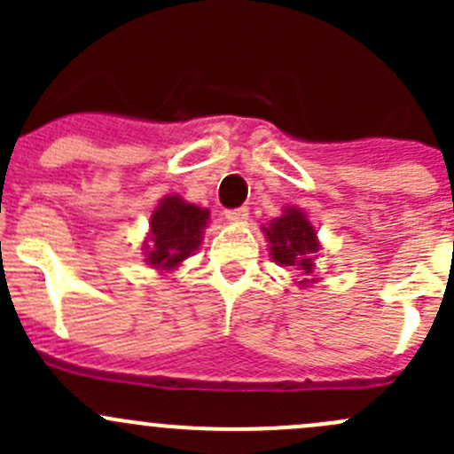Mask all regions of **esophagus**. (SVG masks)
Listing matches in <instances>:
<instances>
[{
  "label": "esophagus",
  "instance_id": "esophagus-1",
  "mask_svg": "<svg viewBox=\"0 0 454 454\" xmlns=\"http://www.w3.org/2000/svg\"><path fill=\"white\" fill-rule=\"evenodd\" d=\"M248 215H250L248 206H239V208L226 210V213H223V217H226L228 222H246V219H248Z\"/></svg>",
  "mask_w": 454,
  "mask_h": 454
}]
</instances>
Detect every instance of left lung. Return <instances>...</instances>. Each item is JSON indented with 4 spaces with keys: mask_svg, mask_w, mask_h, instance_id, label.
Masks as SVG:
<instances>
[{
    "mask_svg": "<svg viewBox=\"0 0 454 454\" xmlns=\"http://www.w3.org/2000/svg\"><path fill=\"white\" fill-rule=\"evenodd\" d=\"M265 239L270 241V254L283 268H292L303 277L301 286L312 281L316 268V253L320 250L316 231L308 215L301 208L283 210L281 217H274L270 226L265 228Z\"/></svg>",
    "mask_w": 454,
    "mask_h": 454,
    "instance_id": "left-lung-1",
    "label": "left lung"
}]
</instances>
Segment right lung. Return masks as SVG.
Instances as JSON below:
<instances>
[{"instance_id": "1", "label": "right lung", "mask_w": 454, "mask_h": 454, "mask_svg": "<svg viewBox=\"0 0 454 454\" xmlns=\"http://www.w3.org/2000/svg\"><path fill=\"white\" fill-rule=\"evenodd\" d=\"M208 208L189 204L180 195L160 200L149 222V237L145 241L146 265L162 272H173L184 259L200 248Z\"/></svg>"}]
</instances>
